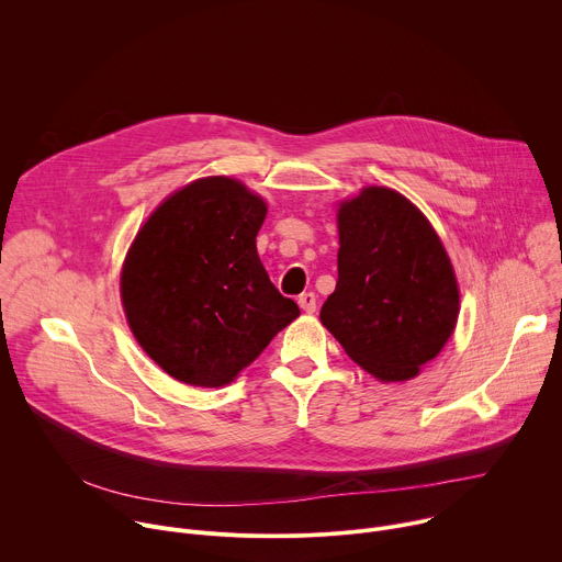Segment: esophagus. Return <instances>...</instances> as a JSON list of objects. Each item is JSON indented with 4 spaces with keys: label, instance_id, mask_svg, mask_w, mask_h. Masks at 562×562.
<instances>
[{
    "label": "esophagus",
    "instance_id": "esophagus-1",
    "mask_svg": "<svg viewBox=\"0 0 562 562\" xmlns=\"http://www.w3.org/2000/svg\"><path fill=\"white\" fill-rule=\"evenodd\" d=\"M297 304H300L302 311L313 313V311H315V293H311V291L300 293V295H297Z\"/></svg>",
    "mask_w": 562,
    "mask_h": 562
}]
</instances>
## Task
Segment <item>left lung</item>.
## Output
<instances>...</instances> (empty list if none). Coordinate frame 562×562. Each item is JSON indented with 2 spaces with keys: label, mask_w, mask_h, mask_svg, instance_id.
Instances as JSON below:
<instances>
[{
  "label": "left lung",
  "mask_w": 562,
  "mask_h": 562,
  "mask_svg": "<svg viewBox=\"0 0 562 562\" xmlns=\"http://www.w3.org/2000/svg\"><path fill=\"white\" fill-rule=\"evenodd\" d=\"M338 284L319 311L347 356L382 382L418 375L449 340L460 295L429 220L384 187L338 211Z\"/></svg>",
  "instance_id": "1"
}]
</instances>
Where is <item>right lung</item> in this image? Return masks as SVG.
Instances as JSON below:
<instances>
[{
    "label": "right lung",
    "instance_id": "1",
    "mask_svg": "<svg viewBox=\"0 0 562 562\" xmlns=\"http://www.w3.org/2000/svg\"><path fill=\"white\" fill-rule=\"evenodd\" d=\"M267 204L231 178L191 182L159 204L122 271L139 347L169 375L222 386L300 315L260 262Z\"/></svg>",
    "mask_w": 562,
    "mask_h": 562
}]
</instances>
